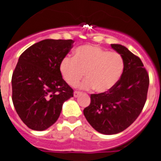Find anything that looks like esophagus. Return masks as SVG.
Instances as JSON below:
<instances>
[{"label": "esophagus", "mask_w": 161, "mask_h": 161, "mask_svg": "<svg viewBox=\"0 0 161 161\" xmlns=\"http://www.w3.org/2000/svg\"><path fill=\"white\" fill-rule=\"evenodd\" d=\"M82 94V92H78V91H75L74 92V97H78V96L81 95Z\"/></svg>", "instance_id": "1"}]
</instances>
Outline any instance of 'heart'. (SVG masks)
<instances>
[{
    "instance_id": "1",
    "label": "heart",
    "mask_w": 161,
    "mask_h": 161,
    "mask_svg": "<svg viewBox=\"0 0 161 161\" xmlns=\"http://www.w3.org/2000/svg\"><path fill=\"white\" fill-rule=\"evenodd\" d=\"M124 57L97 45L78 47L74 57L65 56L60 63L62 78L69 86L74 87L86 76L80 87L97 92H106L118 83L124 70Z\"/></svg>"
}]
</instances>
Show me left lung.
Wrapping results in <instances>:
<instances>
[{"mask_svg":"<svg viewBox=\"0 0 161 161\" xmlns=\"http://www.w3.org/2000/svg\"><path fill=\"white\" fill-rule=\"evenodd\" d=\"M124 60V70L110 91L92 94L91 103L83 110L93 129L102 134L119 133L129 128L141 114L147 101L149 75L141 59L119 44H111Z\"/></svg>","mask_w":161,"mask_h":161,"instance_id":"1","label":"left lung"}]
</instances>
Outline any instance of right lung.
<instances>
[{
	"label": "right lung",
	"instance_id": "1",
	"mask_svg": "<svg viewBox=\"0 0 161 161\" xmlns=\"http://www.w3.org/2000/svg\"><path fill=\"white\" fill-rule=\"evenodd\" d=\"M73 40L46 39L21 54L12 75V101L17 114L32 130L43 131L56 122L74 90L62 78L60 63Z\"/></svg>",
	"mask_w": 161,
	"mask_h": 161
}]
</instances>
